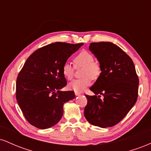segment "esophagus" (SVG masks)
<instances>
[{"instance_id":"34e87169","label":"esophagus","mask_w":151,"mask_h":151,"mask_svg":"<svg viewBox=\"0 0 151 151\" xmlns=\"http://www.w3.org/2000/svg\"><path fill=\"white\" fill-rule=\"evenodd\" d=\"M81 94V92H78V91H75V95L76 96H79Z\"/></svg>"}]
</instances>
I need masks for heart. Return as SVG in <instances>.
I'll return each instance as SVG.
<instances>
[{
  "label": "heart",
  "mask_w": 151,
  "mask_h": 151,
  "mask_svg": "<svg viewBox=\"0 0 151 151\" xmlns=\"http://www.w3.org/2000/svg\"><path fill=\"white\" fill-rule=\"evenodd\" d=\"M74 66L69 62H65L62 67V73L65 79L71 80L74 77V70L83 68L81 71V77L83 78L75 79L69 84V87L74 91H83L89 86L91 83V79L96 80L101 73V66L98 62L94 61L92 54L86 50H83L78 53L73 59Z\"/></svg>",
  "instance_id": "obj_1"
}]
</instances>
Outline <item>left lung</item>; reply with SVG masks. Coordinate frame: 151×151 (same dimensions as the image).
I'll return each instance as SVG.
<instances>
[{
	"instance_id": "obj_1",
	"label": "left lung",
	"mask_w": 151,
	"mask_h": 151,
	"mask_svg": "<svg viewBox=\"0 0 151 151\" xmlns=\"http://www.w3.org/2000/svg\"><path fill=\"white\" fill-rule=\"evenodd\" d=\"M89 50L97 58L101 73L90 88L94 96L85 95L84 116L93 126L111 127L127 115L136 102L139 79L133 60L119 46L109 42H92Z\"/></svg>"
}]
</instances>
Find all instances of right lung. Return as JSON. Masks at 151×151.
<instances>
[{"mask_svg":"<svg viewBox=\"0 0 151 151\" xmlns=\"http://www.w3.org/2000/svg\"><path fill=\"white\" fill-rule=\"evenodd\" d=\"M83 43L55 42L35 51L27 58L16 81V99L26 120L40 129L55 126L63 114L65 102L75 97L67 85L62 65Z\"/></svg>","mask_w":151,"mask_h":151,"instance_id":"add662e5","label":"right lung"}]
</instances>
